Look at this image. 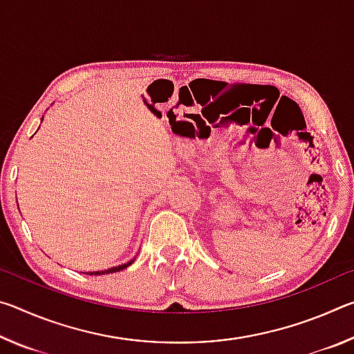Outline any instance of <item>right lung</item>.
<instances>
[{
    "instance_id": "obj_1",
    "label": "right lung",
    "mask_w": 354,
    "mask_h": 354,
    "mask_svg": "<svg viewBox=\"0 0 354 354\" xmlns=\"http://www.w3.org/2000/svg\"><path fill=\"white\" fill-rule=\"evenodd\" d=\"M134 262V259H131L129 262H127V263H122V266H118V267H112V268H107V270H101V272H88L87 274H106V273H115V272H120V270H124V268L127 267H129L131 263Z\"/></svg>"
}]
</instances>
